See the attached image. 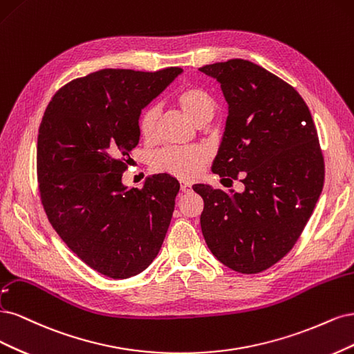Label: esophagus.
Returning <instances> with one entry per match:
<instances>
[{
  "instance_id": "esophagus-1",
  "label": "esophagus",
  "mask_w": 354,
  "mask_h": 354,
  "mask_svg": "<svg viewBox=\"0 0 354 354\" xmlns=\"http://www.w3.org/2000/svg\"><path fill=\"white\" fill-rule=\"evenodd\" d=\"M180 191L182 192H189L191 191V185L187 184V182H182V184H180Z\"/></svg>"
}]
</instances>
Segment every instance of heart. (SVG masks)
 I'll use <instances>...</instances> for the list:
<instances>
[{"instance_id":"1","label":"heart","mask_w":354,"mask_h":354,"mask_svg":"<svg viewBox=\"0 0 354 354\" xmlns=\"http://www.w3.org/2000/svg\"><path fill=\"white\" fill-rule=\"evenodd\" d=\"M176 102L197 127L203 123H209L214 116L216 101L209 91L204 88L189 86L182 89L176 95ZM157 118L158 109L156 106L148 107L141 113L138 128L142 138H153L156 133ZM207 160V151L200 147H169L156 156L154 169L180 179H194L200 175Z\"/></svg>"}]
</instances>
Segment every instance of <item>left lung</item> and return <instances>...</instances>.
<instances>
[{
    "label": "left lung",
    "mask_w": 354,
    "mask_h": 354,
    "mask_svg": "<svg viewBox=\"0 0 354 354\" xmlns=\"http://www.w3.org/2000/svg\"><path fill=\"white\" fill-rule=\"evenodd\" d=\"M227 102L212 170L239 178L241 192L196 184L203 236L221 263L239 273L275 265L297 241L324 188V157L309 107L281 77L248 60L203 66Z\"/></svg>",
    "instance_id": "obj_1"
}]
</instances>
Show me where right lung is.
I'll use <instances>...</instances> for the list:
<instances>
[{"label": "right lung", "instance_id": "add662e5", "mask_svg": "<svg viewBox=\"0 0 354 354\" xmlns=\"http://www.w3.org/2000/svg\"><path fill=\"white\" fill-rule=\"evenodd\" d=\"M182 72L102 69L57 91L44 113L37 148L42 206L66 245L101 275H138L162 248L178 179L151 175L138 189L122 176L140 142L142 109Z\"/></svg>", "mask_w": 354, "mask_h": 354}]
</instances>
